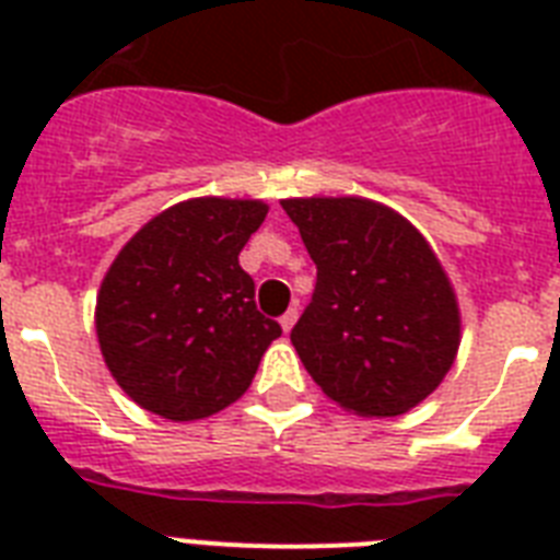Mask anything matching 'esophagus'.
<instances>
[{"mask_svg": "<svg viewBox=\"0 0 560 560\" xmlns=\"http://www.w3.org/2000/svg\"><path fill=\"white\" fill-rule=\"evenodd\" d=\"M296 319H299V311L296 307H290L288 314L281 316L279 323H281V331H290V328H293V325H296Z\"/></svg>", "mask_w": 560, "mask_h": 560, "instance_id": "obj_1", "label": "esophagus"}]
</instances>
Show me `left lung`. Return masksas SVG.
<instances>
[{"label": "left lung", "mask_w": 560, "mask_h": 560, "mask_svg": "<svg viewBox=\"0 0 560 560\" xmlns=\"http://www.w3.org/2000/svg\"><path fill=\"white\" fill-rule=\"evenodd\" d=\"M281 209L316 264L314 299L290 331L307 374L360 418L418 407L462 340L459 302L433 246L366 197H290Z\"/></svg>", "instance_id": "1"}]
</instances>
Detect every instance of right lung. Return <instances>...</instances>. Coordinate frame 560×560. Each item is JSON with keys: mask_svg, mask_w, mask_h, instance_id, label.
Wrapping results in <instances>:
<instances>
[{"mask_svg": "<svg viewBox=\"0 0 560 560\" xmlns=\"http://www.w3.org/2000/svg\"><path fill=\"white\" fill-rule=\"evenodd\" d=\"M270 206L194 197L160 211L109 264L95 331L109 374L153 416L209 418L253 383L281 325L258 314L237 255Z\"/></svg>", "mask_w": 560, "mask_h": 560, "instance_id": "right-lung-1", "label": "right lung"}]
</instances>
